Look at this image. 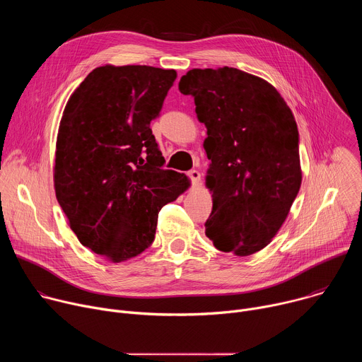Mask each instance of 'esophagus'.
<instances>
[{"label": "esophagus", "instance_id": "1", "mask_svg": "<svg viewBox=\"0 0 362 362\" xmlns=\"http://www.w3.org/2000/svg\"><path fill=\"white\" fill-rule=\"evenodd\" d=\"M187 176L190 177V180H192V183H193L194 187H197V186L200 185V173H199L197 170H190V172L187 173Z\"/></svg>", "mask_w": 362, "mask_h": 362}]
</instances>
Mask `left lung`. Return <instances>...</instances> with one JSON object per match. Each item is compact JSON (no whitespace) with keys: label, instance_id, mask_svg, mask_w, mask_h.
<instances>
[{"label":"left lung","instance_id":"1","mask_svg":"<svg viewBox=\"0 0 362 362\" xmlns=\"http://www.w3.org/2000/svg\"><path fill=\"white\" fill-rule=\"evenodd\" d=\"M208 129L204 185L212 214L204 233L223 252L264 249L286 221L302 169L292 110L267 80L233 67L193 69L179 81Z\"/></svg>","mask_w":362,"mask_h":362}]
</instances>
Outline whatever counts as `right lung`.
<instances>
[{"label":"right lung","mask_w":362,"mask_h":362,"mask_svg":"<svg viewBox=\"0 0 362 362\" xmlns=\"http://www.w3.org/2000/svg\"><path fill=\"white\" fill-rule=\"evenodd\" d=\"M177 77L151 66L94 69L64 107L53 168L54 190L81 245L113 264L151 246L159 212L189 186L165 170L150 122Z\"/></svg>","instance_id":"add662e5"}]
</instances>
